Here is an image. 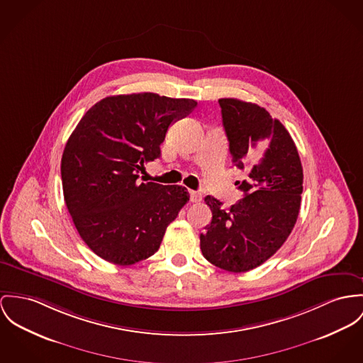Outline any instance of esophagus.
Returning a JSON list of instances; mask_svg holds the SVG:
<instances>
[{"label": "esophagus", "instance_id": "1", "mask_svg": "<svg viewBox=\"0 0 363 363\" xmlns=\"http://www.w3.org/2000/svg\"><path fill=\"white\" fill-rule=\"evenodd\" d=\"M191 201H192V203H199V201H201V195H200L199 192L191 191Z\"/></svg>", "mask_w": 363, "mask_h": 363}]
</instances>
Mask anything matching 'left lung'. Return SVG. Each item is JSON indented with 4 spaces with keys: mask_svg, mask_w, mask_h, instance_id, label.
<instances>
[{
    "mask_svg": "<svg viewBox=\"0 0 363 363\" xmlns=\"http://www.w3.org/2000/svg\"><path fill=\"white\" fill-rule=\"evenodd\" d=\"M236 181L245 194L229 210L213 196V220L200 235L207 261L229 272H247L271 258L289 238L300 213L303 166L289 131L264 108L235 98L218 101Z\"/></svg>",
    "mask_w": 363,
    "mask_h": 363,
    "instance_id": "8db88e82",
    "label": "left lung"
}]
</instances>
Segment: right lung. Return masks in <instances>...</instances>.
Segmentation results:
<instances>
[{
    "label": "right lung",
    "mask_w": 363,
    "mask_h": 363,
    "mask_svg": "<svg viewBox=\"0 0 363 363\" xmlns=\"http://www.w3.org/2000/svg\"><path fill=\"white\" fill-rule=\"evenodd\" d=\"M196 105L153 92L108 96L72 133L60 163L65 203L101 258L133 265L159 250L189 194L179 185L140 184L138 172L160 157L169 125Z\"/></svg>",
    "instance_id": "add662e5"
}]
</instances>
